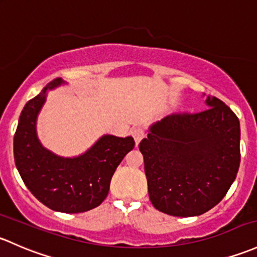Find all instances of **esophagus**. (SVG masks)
Wrapping results in <instances>:
<instances>
[{"label": "esophagus", "instance_id": "34e87169", "mask_svg": "<svg viewBox=\"0 0 257 257\" xmlns=\"http://www.w3.org/2000/svg\"><path fill=\"white\" fill-rule=\"evenodd\" d=\"M132 136H133L134 140H136V144L138 145L140 143V140L143 139V138L145 137V132L143 128H136L133 129V132H132Z\"/></svg>", "mask_w": 257, "mask_h": 257}]
</instances>
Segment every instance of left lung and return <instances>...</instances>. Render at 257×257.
Segmentation results:
<instances>
[{"mask_svg":"<svg viewBox=\"0 0 257 257\" xmlns=\"http://www.w3.org/2000/svg\"><path fill=\"white\" fill-rule=\"evenodd\" d=\"M207 109L172 113L151 125L139 144L153 206L174 217H194L224 198L240 165V123L217 97Z\"/></svg>","mask_w":257,"mask_h":257,"instance_id":"obj_1","label":"left lung"}]
</instances>
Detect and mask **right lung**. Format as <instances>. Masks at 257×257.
<instances>
[{"instance_id": "obj_1", "label": "right lung", "mask_w": 257, "mask_h": 257, "mask_svg": "<svg viewBox=\"0 0 257 257\" xmlns=\"http://www.w3.org/2000/svg\"><path fill=\"white\" fill-rule=\"evenodd\" d=\"M61 82L53 80L24 106L13 140L15 163L24 185L44 206L56 212L82 213L104 201L115 169L136 143L132 137L104 136L74 159L60 158L43 148L37 138V115L47 91Z\"/></svg>"}]
</instances>
